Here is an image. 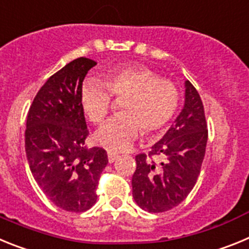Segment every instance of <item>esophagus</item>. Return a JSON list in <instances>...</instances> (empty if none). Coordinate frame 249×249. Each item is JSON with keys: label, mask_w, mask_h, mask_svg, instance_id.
I'll list each match as a JSON object with an SVG mask.
<instances>
[{"label": "esophagus", "mask_w": 249, "mask_h": 249, "mask_svg": "<svg viewBox=\"0 0 249 249\" xmlns=\"http://www.w3.org/2000/svg\"><path fill=\"white\" fill-rule=\"evenodd\" d=\"M118 158H120V155H118V153H113V152H109V153H108V162H109V163H113V162H116Z\"/></svg>", "instance_id": "34e87169"}]
</instances>
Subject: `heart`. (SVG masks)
<instances>
[{
	"instance_id": "b5f03b06",
	"label": "heart",
	"mask_w": 249,
	"mask_h": 249,
	"mask_svg": "<svg viewBox=\"0 0 249 249\" xmlns=\"http://www.w3.org/2000/svg\"><path fill=\"white\" fill-rule=\"evenodd\" d=\"M111 94L124 98L122 114L96 133L97 143L109 151H124L141 133L152 136L171 122L179 106V89L173 81L143 66H118L105 74L103 82L87 81L81 91L85 114L101 124L109 113Z\"/></svg>"
}]
</instances>
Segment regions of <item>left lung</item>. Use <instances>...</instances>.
Instances as JSON below:
<instances>
[{
    "instance_id": "left-lung-1",
    "label": "left lung",
    "mask_w": 249,
    "mask_h": 249,
    "mask_svg": "<svg viewBox=\"0 0 249 249\" xmlns=\"http://www.w3.org/2000/svg\"><path fill=\"white\" fill-rule=\"evenodd\" d=\"M207 138L203 103L195 86L186 81L184 107L177 120L148 155L136 156L132 195L142 210L166 212L187 198L201 173Z\"/></svg>"
}]
</instances>
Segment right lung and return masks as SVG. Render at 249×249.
I'll list each match as a JSON object with an SVG mask.
<instances>
[{
  "mask_svg": "<svg viewBox=\"0 0 249 249\" xmlns=\"http://www.w3.org/2000/svg\"><path fill=\"white\" fill-rule=\"evenodd\" d=\"M97 65L80 57L46 81L27 114L25 148L32 176L54 206L85 212L96 201L107 152L89 148V132L81 105L86 74Z\"/></svg>",
  "mask_w": 249,
  "mask_h": 249,
  "instance_id": "add662e5",
  "label": "right lung"
}]
</instances>
